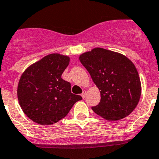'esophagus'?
I'll return each instance as SVG.
<instances>
[{
    "label": "esophagus",
    "instance_id": "obj_1",
    "mask_svg": "<svg viewBox=\"0 0 159 159\" xmlns=\"http://www.w3.org/2000/svg\"><path fill=\"white\" fill-rule=\"evenodd\" d=\"M86 95H87V91H85V90H84V91H83L82 94H81V96H82L83 98H84L86 97Z\"/></svg>",
    "mask_w": 159,
    "mask_h": 159
}]
</instances>
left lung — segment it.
I'll return each instance as SVG.
<instances>
[{
  "label": "left lung",
  "instance_id": "1",
  "mask_svg": "<svg viewBox=\"0 0 159 159\" xmlns=\"http://www.w3.org/2000/svg\"><path fill=\"white\" fill-rule=\"evenodd\" d=\"M80 61L101 94L98 105L91 107L93 111L108 120L129 116L141 95L140 79L134 64L125 55L98 47L82 53Z\"/></svg>",
  "mask_w": 159,
  "mask_h": 159
}]
</instances>
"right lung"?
Here are the masks:
<instances>
[{"mask_svg": "<svg viewBox=\"0 0 159 159\" xmlns=\"http://www.w3.org/2000/svg\"><path fill=\"white\" fill-rule=\"evenodd\" d=\"M69 61L68 56L51 53L22 74L17 87L19 103L23 113L35 123H57L82 99L71 92V84L61 78Z\"/></svg>", "mask_w": 159, "mask_h": 159, "instance_id": "right-lung-1", "label": "right lung"}]
</instances>
